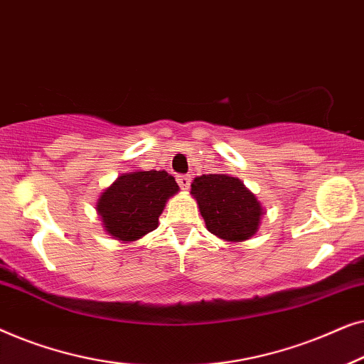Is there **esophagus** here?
I'll return each mask as SVG.
<instances>
[{"label":"esophagus","instance_id":"1","mask_svg":"<svg viewBox=\"0 0 364 364\" xmlns=\"http://www.w3.org/2000/svg\"><path fill=\"white\" fill-rule=\"evenodd\" d=\"M177 183H178V187L182 188V191H188V187H191V177H188V176H177Z\"/></svg>","mask_w":364,"mask_h":364}]
</instances>
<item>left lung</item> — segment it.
Listing matches in <instances>:
<instances>
[{
  "label": "left lung",
  "mask_w": 364,
  "mask_h": 364,
  "mask_svg": "<svg viewBox=\"0 0 364 364\" xmlns=\"http://www.w3.org/2000/svg\"><path fill=\"white\" fill-rule=\"evenodd\" d=\"M208 232L227 242H242L257 232L262 205L242 181L227 173H208L192 182Z\"/></svg>",
  "instance_id": "8db88e82"
}]
</instances>
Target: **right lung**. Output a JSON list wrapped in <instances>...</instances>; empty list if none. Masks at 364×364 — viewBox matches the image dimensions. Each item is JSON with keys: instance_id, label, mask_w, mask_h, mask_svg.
Here are the masks:
<instances>
[{"instance_id": "add662e5", "label": "right lung", "mask_w": 364, "mask_h": 364, "mask_svg": "<svg viewBox=\"0 0 364 364\" xmlns=\"http://www.w3.org/2000/svg\"><path fill=\"white\" fill-rule=\"evenodd\" d=\"M177 192L176 178L166 171L122 173L102 192L97 212L114 238L134 242L156 230L167 198Z\"/></svg>"}]
</instances>
